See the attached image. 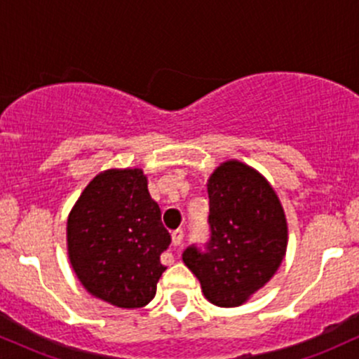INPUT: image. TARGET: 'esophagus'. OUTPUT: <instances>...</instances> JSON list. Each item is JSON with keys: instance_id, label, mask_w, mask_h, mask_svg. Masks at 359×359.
Here are the masks:
<instances>
[{"instance_id": "34e87169", "label": "esophagus", "mask_w": 359, "mask_h": 359, "mask_svg": "<svg viewBox=\"0 0 359 359\" xmlns=\"http://www.w3.org/2000/svg\"><path fill=\"white\" fill-rule=\"evenodd\" d=\"M172 243H174L175 246H180L184 243V231L182 229H175L174 233H172Z\"/></svg>"}]
</instances>
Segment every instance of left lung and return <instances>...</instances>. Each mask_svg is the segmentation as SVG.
Masks as SVG:
<instances>
[{"mask_svg":"<svg viewBox=\"0 0 359 359\" xmlns=\"http://www.w3.org/2000/svg\"><path fill=\"white\" fill-rule=\"evenodd\" d=\"M209 240L192 243L182 259L205 299L241 306L278 270L287 250V221L277 194L253 168L226 162L208 182Z\"/></svg>","mask_w":359,"mask_h":359,"instance_id":"obj_1","label":"left lung"}]
</instances>
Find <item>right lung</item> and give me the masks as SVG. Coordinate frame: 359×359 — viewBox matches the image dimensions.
I'll return each instance as SVG.
<instances>
[{"label": "right lung", "instance_id": "right-lung-1", "mask_svg": "<svg viewBox=\"0 0 359 359\" xmlns=\"http://www.w3.org/2000/svg\"><path fill=\"white\" fill-rule=\"evenodd\" d=\"M172 238L140 168L96 175L67 221L69 258L93 295L116 307H143L167 266Z\"/></svg>", "mask_w": 359, "mask_h": 359}]
</instances>
